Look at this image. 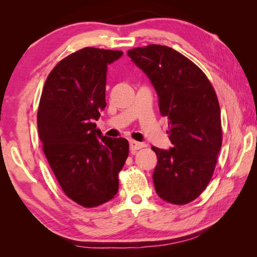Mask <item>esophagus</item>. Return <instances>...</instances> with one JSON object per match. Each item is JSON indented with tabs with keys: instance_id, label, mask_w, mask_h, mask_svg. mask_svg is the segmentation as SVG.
<instances>
[{
	"instance_id": "1",
	"label": "esophagus",
	"mask_w": 257,
	"mask_h": 257,
	"mask_svg": "<svg viewBox=\"0 0 257 257\" xmlns=\"http://www.w3.org/2000/svg\"><path fill=\"white\" fill-rule=\"evenodd\" d=\"M129 146H130V150H132V151H138V150L143 149V147H144L145 145L143 144V143H138L136 141H130Z\"/></svg>"
}]
</instances>
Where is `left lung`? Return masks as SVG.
I'll return each mask as SVG.
<instances>
[{
	"instance_id": "left-lung-1",
	"label": "left lung",
	"mask_w": 257,
	"mask_h": 257,
	"mask_svg": "<svg viewBox=\"0 0 257 257\" xmlns=\"http://www.w3.org/2000/svg\"><path fill=\"white\" fill-rule=\"evenodd\" d=\"M127 54L150 78L161 114L169 120L172 147H152L158 156L153 172L156 193L176 205L190 203L210 182L222 145L215 90L196 64L171 47L152 44Z\"/></svg>"
}]
</instances>
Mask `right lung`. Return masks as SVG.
<instances>
[{"mask_svg":"<svg viewBox=\"0 0 257 257\" xmlns=\"http://www.w3.org/2000/svg\"><path fill=\"white\" fill-rule=\"evenodd\" d=\"M121 51L85 47L50 72L37 112L43 151L61 188L84 207L115 196L118 175L129 154L124 138L102 136L94 120L106 106L107 64Z\"/></svg>","mask_w":257,"mask_h":257,"instance_id":"right-lung-1","label":"right lung"}]
</instances>
